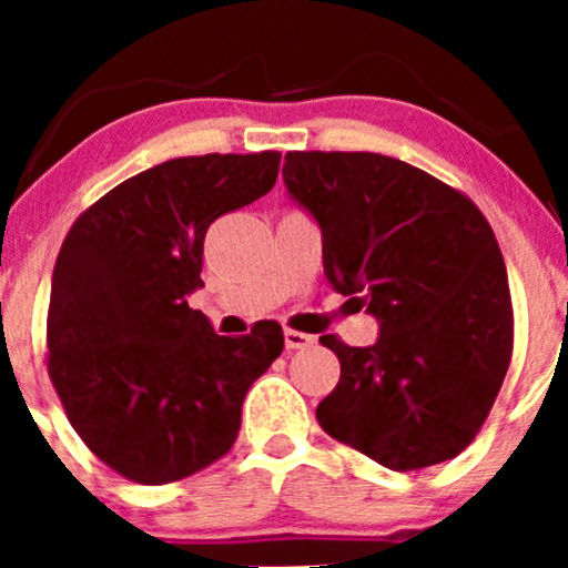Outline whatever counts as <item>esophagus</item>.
Returning <instances> with one entry per match:
<instances>
[{
  "label": "esophagus",
  "mask_w": 568,
  "mask_h": 568,
  "mask_svg": "<svg viewBox=\"0 0 568 568\" xmlns=\"http://www.w3.org/2000/svg\"><path fill=\"white\" fill-rule=\"evenodd\" d=\"M284 344H286V348H307V346H313L315 344V336H307V333H302V331H292V328H286L284 331Z\"/></svg>",
  "instance_id": "34e87169"
}]
</instances>
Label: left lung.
I'll use <instances>...</instances> for the list:
<instances>
[{"label":"left lung","instance_id":"obj_1","mask_svg":"<svg viewBox=\"0 0 568 568\" xmlns=\"http://www.w3.org/2000/svg\"><path fill=\"white\" fill-rule=\"evenodd\" d=\"M284 185L321 227L325 278L379 323L372 346L321 336L341 379L317 424L400 473L460 455L515 341L491 224L453 185L375 152H286Z\"/></svg>","mask_w":568,"mask_h":568}]
</instances>
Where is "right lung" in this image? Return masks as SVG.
Here are the masks:
<instances>
[{
	"label": "right lung",
	"mask_w": 568,
	"mask_h": 568,
	"mask_svg": "<svg viewBox=\"0 0 568 568\" xmlns=\"http://www.w3.org/2000/svg\"><path fill=\"white\" fill-rule=\"evenodd\" d=\"M278 152L175 158L115 185L64 237L49 377L69 424L123 478L162 486L235 445L245 393L282 354L274 321L216 336L189 307L209 224L274 189Z\"/></svg>",
	"instance_id": "right-lung-1"
}]
</instances>
